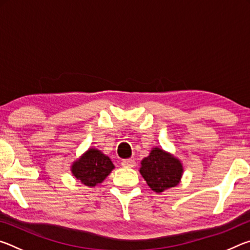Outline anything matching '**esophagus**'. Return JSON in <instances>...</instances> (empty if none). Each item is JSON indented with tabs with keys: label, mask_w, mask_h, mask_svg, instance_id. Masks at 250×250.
I'll list each match as a JSON object with an SVG mask.
<instances>
[{
	"label": "esophagus",
	"mask_w": 250,
	"mask_h": 250,
	"mask_svg": "<svg viewBox=\"0 0 250 250\" xmlns=\"http://www.w3.org/2000/svg\"><path fill=\"white\" fill-rule=\"evenodd\" d=\"M121 166L124 167H133L135 166V160L134 159L124 160L121 162Z\"/></svg>",
	"instance_id": "esophagus-1"
}]
</instances>
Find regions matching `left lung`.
I'll return each mask as SVG.
<instances>
[{
    "mask_svg": "<svg viewBox=\"0 0 250 250\" xmlns=\"http://www.w3.org/2000/svg\"><path fill=\"white\" fill-rule=\"evenodd\" d=\"M140 174L155 193H163L180 184L184 167L181 160L162 147L153 146L141 161Z\"/></svg>",
    "mask_w": 250,
    "mask_h": 250,
    "instance_id": "obj_1",
    "label": "left lung"
}]
</instances>
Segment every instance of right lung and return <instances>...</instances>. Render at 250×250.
<instances>
[{
	"mask_svg": "<svg viewBox=\"0 0 250 250\" xmlns=\"http://www.w3.org/2000/svg\"><path fill=\"white\" fill-rule=\"evenodd\" d=\"M115 168L112 161L96 147H89L70 166L71 174L83 185L95 188Z\"/></svg>",
	"mask_w": 250,
	"mask_h": 250,
	"instance_id": "right-lung-1",
	"label": "right lung"
}]
</instances>
